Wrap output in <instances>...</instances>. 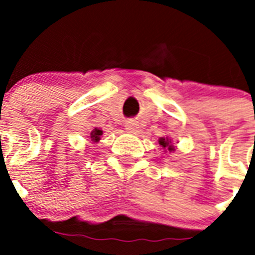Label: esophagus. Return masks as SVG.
Masks as SVG:
<instances>
[{
    "label": "esophagus",
    "mask_w": 255,
    "mask_h": 255,
    "mask_svg": "<svg viewBox=\"0 0 255 255\" xmlns=\"http://www.w3.org/2000/svg\"><path fill=\"white\" fill-rule=\"evenodd\" d=\"M137 122H135V120H128L127 123H126V129L129 132H135L136 129H137Z\"/></svg>",
    "instance_id": "1"
}]
</instances>
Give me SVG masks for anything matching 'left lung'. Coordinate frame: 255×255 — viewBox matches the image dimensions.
Masks as SVG:
<instances>
[{"mask_svg":"<svg viewBox=\"0 0 255 255\" xmlns=\"http://www.w3.org/2000/svg\"><path fill=\"white\" fill-rule=\"evenodd\" d=\"M168 145H169V141H168V140H165V139H160V145H163V147L165 148V147H167ZM168 149H169V151H172V149H173V148H172V145H170V147H168Z\"/></svg>","mask_w":255,"mask_h":255,"instance_id":"1","label":"left lung"}]
</instances>
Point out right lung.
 Wrapping results in <instances>:
<instances>
[{"label":"right lung","mask_w":255,"mask_h":255,"mask_svg":"<svg viewBox=\"0 0 255 255\" xmlns=\"http://www.w3.org/2000/svg\"><path fill=\"white\" fill-rule=\"evenodd\" d=\"M102 133H103V132L95 128V129L91 132V139L94 140V141H98V140H100V135H102Z\"/></svg>","instance_id":"obj_1"}]
</instances>
